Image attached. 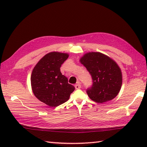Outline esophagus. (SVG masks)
Instances as JSON below:
<instances>
[{
	"mask_svg": "<svg viewBox=\"0 0 147 147\" xmlns=\"http://www.w3.org/2000/svg\"><path fill=\"white\" fill-rule=\"evenodd\" d=\"M74 86H75V88L76 90H78L81 88V83L80 82H78Z\"/></svg>",
	"mask_w": 147,
	"mask_h": 147,
	"instance_id": "1",
	"label": "esophagus"
}]
</instances>
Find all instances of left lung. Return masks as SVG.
Returning <instances> with one entry per match:
<instances>
[{"label":"left lung","mask_w":147,"mask_h":147,"mask_svg":"<svg viewBox=\"0 0 147 147\" xmlns=\"http://www.w3.org/2000/svg\"><path fill=\"white\" fill-rule=\"evenodd\" d=\"M80 61L92 78V86L86 90L90 99L104 103L118 95L123 76L120 67L113 59L102 53L91 52L84 54Z\"/></svg>","instance_id":"left-lung-1"}]
</instances>
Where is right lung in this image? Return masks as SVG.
Instances as JSON below:
<instances>
[{
    "label": "right lung",
    "instance_id": "1",
    "mask_svg": "<svg viewBox=\"0 0 147 147\" xmlns=\"http://www.w3.org/2000/svg\"><path fill=\"white\" fill-rule=\"evenodd\" d=\"M69 57L67 53L52 52L40 59L31 76L33 94L50 107H57L67 101L74 86L68 83L60 67Z\"/></svg>",
    "mask_w": 147,
    "mask_h": 147
}]
</instances>
